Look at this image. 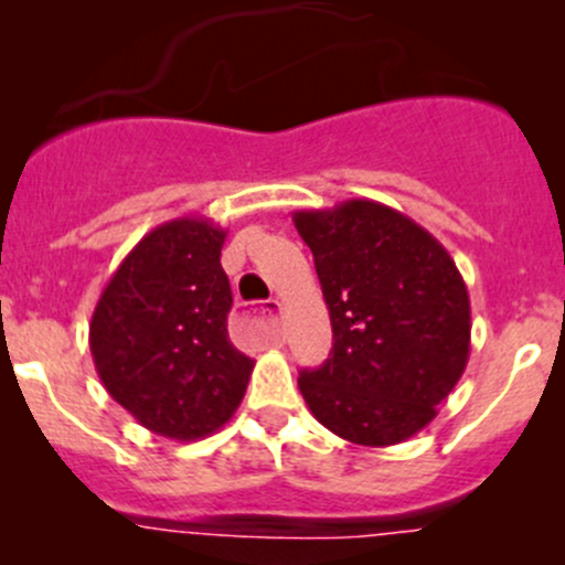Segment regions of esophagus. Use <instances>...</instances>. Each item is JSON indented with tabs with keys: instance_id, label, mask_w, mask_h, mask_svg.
Instances as JSON below:
<instances>
[{
	"instance_id": "esophagus-1",
	"label": "esophagus",
	"mask_w": 565,
	"mask_h": 565,
	"mask_svg": "<svg viewBox=\"0 0 565 565\" xmlns=\"http://www.w3.org/2000/svg\"><path fill=\"white\" fill-rule=\"evenodd\" d=\"M262 315L270 317V322L278 328V315H281V300H278V298L265 300V306H262Z\"/></svg>"
}]
</instances>
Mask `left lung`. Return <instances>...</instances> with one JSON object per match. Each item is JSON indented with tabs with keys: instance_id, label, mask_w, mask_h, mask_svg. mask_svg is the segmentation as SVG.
Masks as SVG:
<instances>
[{
	"instance_id": "left-lung-1",
	"label": "left lung",
	"mask_w": 565,
	"mask_h": 565,
	"mask_svg": "<svg viewBox=\"0 0 565 565\" xmlns=\"http://www.w3.org/2000/svg\"><path fill=\"white\" fill-rule=\"evenodd\" d=\"M315 254L333 350L298 388L311 415L355 446L409 440L470 358V295L443 243L388 204L295 210Z\"/></svg>"
}]
</instances>
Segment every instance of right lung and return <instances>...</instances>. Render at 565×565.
Returning a JSON list of instances; mask_svg holds the SVG:
<instances>
[{
	"label": "right lung",
	"instance_id": "1",
	"mask_svg": "<svg viewBox=\"0 0 565 565\" xmlns=\"http://www.w3.org/2000/svg\"><path fill=\"white\" fill-rule=\"evenodd\" d=\"M226 230L182 215L147 232L119 262L89 322L98 377L145 429L193 443L246 396L254 361L230 341Z\"/></svg>",
	"mask_w": 565,
	"mask_h": 565
}]
</instances>
